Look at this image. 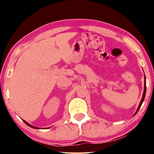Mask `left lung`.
<instances>
[{"label": "left lung", "instance_id": "obj_1", "mask_svg": "<svg viewBox=\"0 0 154 154\" xmlns=\"http://www.w3.org/2000/svg\"><path fill=\"white\" fill-rule=\"evenodd\" d=\"M145 95H146V77H145V75H144V92H143V95H142V100H141V101H140V104H139V106H138V108H137V111H136V112H135V113H134V115H136V113L138 112L139 109H140V107H141V106H142V103H143V102H144V98H145Z\"/></svg>", "mask_w": 154, "mask_h": 154}]
</instances>
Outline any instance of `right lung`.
Instances as JSON below:
<instances>
[{
    "instance_id": "1",
    "label": "right lung",
    "mask_w": 154,
    "mask_h": 154,
    "mask_svg": "<svg viewBox=\"0 0 154 154\" xmlns=\"http://www.w3.org/2000/svg\"><path fill=\"white\" fill-rule=\"evenodd\" d=\"M23 121H24V123H26L27 125H29V127H31V128H35V129H40V128H38L34 127V126L31 125V124H29V123H27V122H26V121H24V120H23ZM44 129H45V128H44Z\"/></svg>"
}]
</instances>
